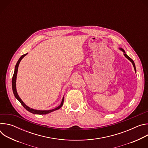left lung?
<instances>
[{"label": "left lung", "mask_w": 148, "mask_h": 148, "mask_svg": "<svg viewBox=\"0 0 148 148\" xmlns=\"http://www.w3.org/2000/svg\"><path fill=\"white\" fill-rule=\"evenodd\" d=\"M119 50H120L121 51H122L123 53V55H124V56L127 58V59H128L131 62H132V65H133V66H134V70H135V73H136V67H135V63H134V61L127 55L126 54V53H125V50L123 49H122V48H119Z\"/></svg>", "instance_id": "8db88e82"}]
</instances>
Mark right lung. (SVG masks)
Returning a JSON list of instances; mask_svg holds the SVG:
<instances>
[{
	"label": "right lung",
	"mask_w": 148,
	"mask_h": 148,
	"mask_svg": "<svg viewBox=\"0 0 148 148\" xmlns=\"http://www.w3.org/2000/svg\"><path fill=\"white\" fill-rule=\"evenodd\" d=\"M28 54L26 53L25 54H23V56H21L20 57V58L18 59V60L17 61L16 64V66H15V68H14V74H13V78H12V90H13V94H14V95L15 97V98L21 103V104H22L23 107L27 110L29 112L32 113V114H38V115H45V114H49L51 112H53L54 111H56V110H59L63 105V102H64V97H63L62 99V101H61V102L60 103V105H59V106H58L57 107L54 108V109H52V110H34V109H33V108H30L29 107H28L27 105H26L25 102L22 100V99H21L20 98V97L18 96V94H17V90H16V78H17V71H18V65L20 64V62L21 61V60H22L23 59V57H25L27 54Z\"/></svg>",
	"instance_id": "right-lung-1"
}]
</instances>
